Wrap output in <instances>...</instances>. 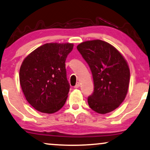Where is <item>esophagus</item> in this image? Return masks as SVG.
<instances>
[{
    "label": "esophagus",
    "instance_id": "34e87169",
    "mask_svg": "<svg viewBox=\"0 0 150 150\" xmlns=\"http://www.w3.org/2000/svg\"><path fill=\"white\" fill-rule=\"evenodd\" d=\"M80 86V83H79V82H77V83H76V85L74 86L75 88H78Z\"/></svg>",
    "mask_w": 150,
    "mask_h": 150
}]
</instances>
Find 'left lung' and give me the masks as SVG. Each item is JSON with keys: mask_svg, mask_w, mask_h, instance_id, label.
<instances>
[{"mask_svg": "<svg viewBox=\"0 0 150 150\" xmlns=\"http://www.w3.org/2000/svg\"><path fill=\"white\" fill-rule=\"evenodd\" d=\"M77 49L89 65L94 81V92L88 98L90 108L105 114L115 110L127 94L130 69L123 56L101 40L87 41Z\"/></svg>", "mask_w": 150, "mask_h": 150, "instance_id": "obj_1", "label": "left lung"}]
</instances>
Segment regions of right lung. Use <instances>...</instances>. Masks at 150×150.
Instances as JSON below:
<instances>
[{"instance_id": "obj_1", "label": "right lung", "mask_w": 150, "mask_h": 150, "mask_svg": "<svg viewBox=\"0 0 150 150\" xmlns=\"http://www.w3.org/2000/svg\"><path fill=\"white\" fill-rule=\"evenodd\" d=\"M73 43H46L26 57L20 69L21 88L36 110L53 113L64 106L70 85L65 61Z\"/></svg>"}]
</instances>
